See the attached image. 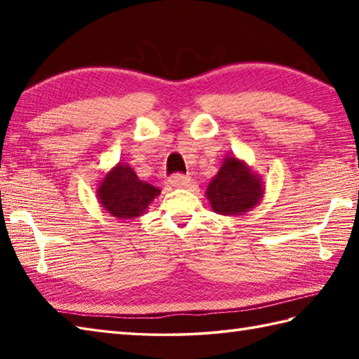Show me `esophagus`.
<instances>
[{"label":"esophagus","mask_w":359,"mask_h":359,"mask_svg":"<svg viewBox=\"0 0 359 359\" xmlns=\"http://www.w3.org/2000/svg\"><path fill=\"white\" fill-rule=\"evenodd\" d=\"M168 184L174 188H184V187L191 185V179L184 174H174L170 179H168Z\"/></svg>","instance_id":"1"}]
</instances>
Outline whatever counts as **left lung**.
<instances>
[{"instance_id": "obj_1", "label": "left lung", "mask_w": 359, "mask_h": 359, "mask_svg": "<svg viewBox=\"0 0 359 359\" xmlns=\"http://www.w3.org/2000/svg\"><path fill=\"white\" fill-rule=\"evenodd\" d=\"M264 194L261 174L236 156L224 158L205 191L211 210L222 216H243L261 203Z\"/></svg>"}]
</instances>
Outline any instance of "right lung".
<instances>
[{
    "label": "right lung",
    "mask_w": 359,
    "mask_h": 359,
    "mask_svg": "<svg viewBox=\"0 0 359 359\" xmlns=\"http://www.w3.org/2000/svg\"><path fill=\"white\" fill-rule=\"evenodd\" d=\"M160 194L154 185L143 182L129 165L118 162L98 182L97 199L102 208L120 220L144 215L151 202Z\"/></svg>",
    "instance_id": "obj_1"
}]
</instances>
